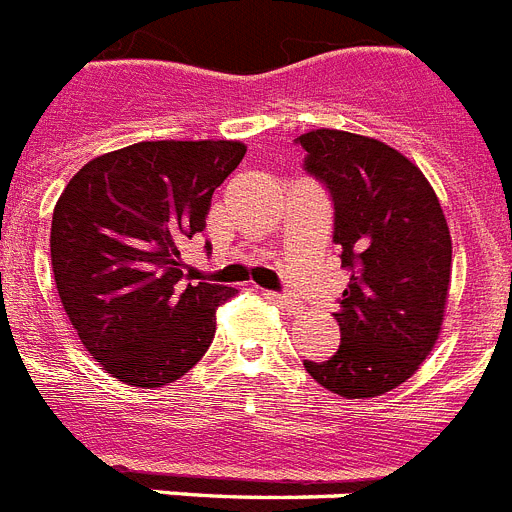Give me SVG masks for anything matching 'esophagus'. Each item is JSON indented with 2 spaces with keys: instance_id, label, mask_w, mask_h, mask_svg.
Masks as SVG:
<instances>
[{
  "instance_id": "1",
  "label": "esophagus",
  "mask_w": 512,
  "mask_h": 512,
  "mask_svg": "<svg viewBox=\"0 0 512 512\" xmlns=\"http://www.w3.org/2000/svg\"><path fill=\"white\" fill-rule=\"evenodd\" d=\"M268 299H270V302H276L278 307L289 309V312H296V309L302 307V304H299V299H296L294 294H276V291H273V294H268Z\"/></svg>"
}]
</instances>
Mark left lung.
Listing matches in <instances>:
<instances>
[{
    "instance_id": "8db88e82",
    "label": "left lung",
    "mask_w": 512,
    "mask_h": 512,
    "mask_svg": "<svg viewBox=\"0 0 512 512\" xmlns=\"http://www.w3.org/2000/svg\"><path fill=\"white\" fill-rule=\"evenodd\" d=\"M296 143L333 197V242L351 273L336 312L341 346L304 367L330 393L375 398L409 380L440 336L448 221L419 166L375 137L312 130Z\"/></svg>"
}]
</instances>
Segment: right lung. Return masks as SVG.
Instances as JSON below:
<instances>
[{
    "mask_svg": "<svg viewBox=\"0 0 512 512\" xmlns=\"http://www.w3.org/2000/svg\"><path fill=\"white\" fill-rule=\"evenodd\" d=\"M236 140H156L93 158L59 195L51 268L72 328L111 377L161 388L190 372L236 289L190 283L179 247L239 166ZM210 249V244H205Z\"/></svg>",
    "mask_w": 512,
    "mask_h": 512,
    "instance_id": "add662e5",
    "label": "right lung"
}]
</instances>
